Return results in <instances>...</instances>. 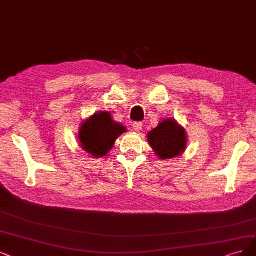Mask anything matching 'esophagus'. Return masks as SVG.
<instances>
[{
    "mask_svg": "<svg viewBox=\"0 0 256 256\" xmlns=\"http://www.w3.org/2000/svg\"><path fill=\"white\" fill-rule=\"evenodd\" d=\"M133 128H134V130L136 132H138V133H139V132L142 130V123H141V122H135L134 124H133Z\"/></svg>",
    "mask_w": 256,
    "mask_h": 256,
    "instance_id": "1",
    "label": "esophagus"
}]
</instances>
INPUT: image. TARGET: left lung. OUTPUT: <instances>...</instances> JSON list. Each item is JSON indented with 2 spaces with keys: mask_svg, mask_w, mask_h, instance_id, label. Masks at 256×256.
I'll return each mask as SVG.
<instances>
[{
  "mask_svg": "<svg viewBox=\"0 0 256 256\" xmlns=\"http://www.w3.org/2000/svg\"><path fill=\"white\" fill-rule=\"evenodd\" d=\"M146 137L155 155L162 160L182 156L186 150V132L175 119L160 121L157 128L148 132Z\"/></svg>",
  "mask_w": 256,
  "mask_h": 256,
  "instance_id": "1",
  "label": "left lung"
}]
</instances>
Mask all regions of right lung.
Segmentation results:
<instances>
[{
	"mask_svg": "<svg viewBox=\"0 0 256 256\" xmlns=\"http://www.w3.org/2000/svg\"><path fill=\"white\" fill-rule=\"evenodd\" d=\"M126 132L124 126L112 120L110 112H94L80 126V146L90 156L101 158L110 152L115 141Z\"/></svg>",
	"mask_w": 256,
	"mask_h": 256,
	"instance_id": "add662e5",
	"label": "right lung"
}]
</instances>
